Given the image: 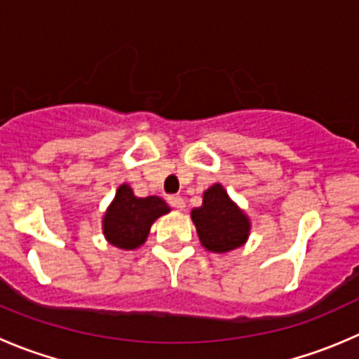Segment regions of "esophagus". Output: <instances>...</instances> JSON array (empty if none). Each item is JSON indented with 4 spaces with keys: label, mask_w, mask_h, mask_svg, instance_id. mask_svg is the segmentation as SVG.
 <instances>
[{
    "label": "esophagus",
    "mask_w": 359,
    "mask_h": 359,
    "mask_svg": "<svg viewBox=\"0 0 359 359\" xmlns=\"http://www.w3.org/2000/svg\"><path fill=\"white\" fill-rule=\"evenodd\" d=\"M168 203L172 205L173 208H177V210H184V207H186V201H184L180 196H170Z\"/></svg>",
    "instance_id": "34e87169"
}]
</instances>
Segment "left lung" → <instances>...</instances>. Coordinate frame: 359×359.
I'll return each mask as SVG.
<instances>
[{"instance_id": "obj_1", "label": "left lung", "mask_w": 359, "mask_h": 359, "mask_svg": "<svg viewBox=\"0 0 359 359\" xmlns=\"http://www.w3.org/2000/svg\"><path fill=\"white\" fill-rule=\"evenodd\" d=\"M191 219L201 245L210 252H229L249 238V217L221 184H214L205 191L203 203L191 210Z\"/></svg>"}]
</instances>
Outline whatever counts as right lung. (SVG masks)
<instances>
[{"label": "right lung", "mask_w": 359, "mask_h": 359, "mask_svg": "<svg viewBox=\"0 0 359 359\" xmlns=\"http://www.w3.org/2000/svg\"><path fill=\"white\" fill-rule=\"evenodd\" d=\"M168 212L165 200L158 196L138 198L128 184H123L103 215V235L112 245L133 250L147 240L152 222Z\"/></svg>", "instance_id": "right-lung-1"}]
</instances>
